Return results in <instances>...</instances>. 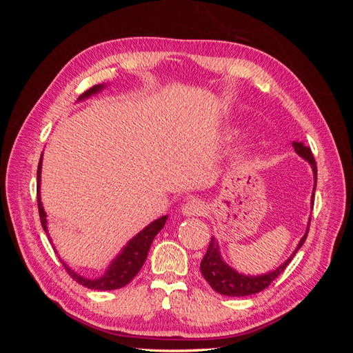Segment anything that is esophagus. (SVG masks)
I'll list each match as a JSON object with an SVG mask.
<instances>
[{
  "label": "esophagus",
  "instance_id": "1",
  "mask_svg": "<svg viewBox=\"0 0 353 353\" xmlns=\"http://www.w3.org/2000/svg\"><path fill=\"white\" fill-rule=\"evenodd\" d=\"M205 201L200 199H190L183 206V213L185 216H201L206 212Z\"/></svg>",
  "mask_w": 353,
  "mask_h": 353
}]
</instances>
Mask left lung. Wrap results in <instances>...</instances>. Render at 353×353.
<instances>
[{
	"mask_svg": "<svg viewBox=\"0 0 353 353\" xmlns=\"http://www.w3.org/2000/svg\"><path fill=\"white\" fill-rule=\"evenodd\" d=\"M293 147H294V152L299 156H302L305 160H307V162L311 163L312 170H314V176H315V185H316V162H315L311 148L305 145L303 143H297V141H293ZM314 191H315V187H314ZM312 201H314V193H312ZM309 225H311V219H309ZM307 232H309V227H307L306 234L302 237L301 243H299L294 253L281 266H279V268L270 274L258 275V276L241 275V274L234 271L232 268H230V266L221 258V252L218 249L216 240L212 237L205 258H203V261L200 263V271L213 290L218 292L219 294L241 297V296H250L254 293H259V292L265 290V288L268 287L276 279V276H279L287 268V265L292 262L297 250L302 248V244L305 243V240L307 237Z\"/></svg>",
	"mask_w": 353,
	"mask_h": 353,
	"instance_id": "obj_1",
	"label": "left lung"
}]
</instances>
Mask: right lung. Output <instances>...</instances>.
Returning a JSON list of instances; mask_svg holds the SVG:
<instances>
[{
	"mask_svg": "<svg viewBox=\"0 0 353 353\" xmlns=\"http://www.w3.org/2000/svg\"><path fill=\"white\" fill-rule=\"evenodd\" d=\"M101 88H103V85H94L92 88L85 91L79 99H87V97H90V95L99 92ZM41 163H42V154H41V159H39L38 170H37V179H38L37 200H38V212H39L42 228H44L46 232H47L46 212H44V208H42V205H41V199H39ZM166 219H168V216L159 218L154 222H152L150 225L145 227L140 234H137V236L130 243H128V245L123 249V252L112 262L110 268L108 270V272H105L101 276V279H97V280L83 279V276H79L77 272L70 271L65 263H63V266H65V270L68 271V274L72 276L74 281L82 284L83 287H87V288H92V290H116V288L125 287L126 284H130L132 281V279L138 272H140L141 266L144 265V262L147 259L148 249H150V245H152L154 237L157 236V232L165 227Z\"/></svg>",
	"mask_w": 353,
	"mask_h": 353,
	"instance_id": "right-lung-1",
	"label": "right lung"
}]
</instances>
